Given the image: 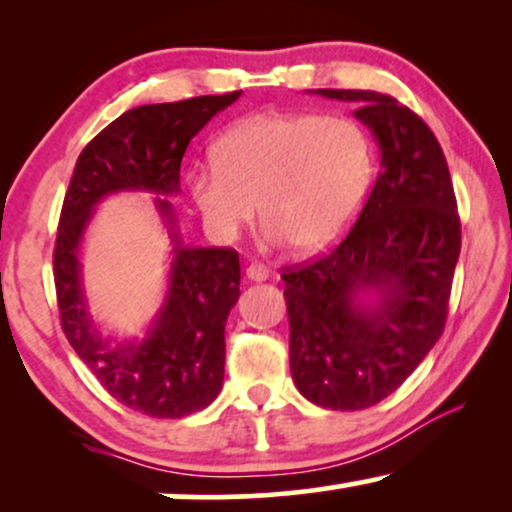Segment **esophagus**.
Segmentation results:
<instances>
[{"instance_id": "obj_1", "label": "esophagus", "mask_w": 512, "mask_h": 512, "mask_svg": "<svg viewBox=\"0 0 512 512\" xmlns=\"http://www.w3.org/2000/svg\"><path fill=\"white\" fill-rule=\"evenodd\" d=\"M270 277V272H268V268H263V265H256V263H251L249 268H247V279L249 282H265V279Z\"/></svg>"}]
</instances>
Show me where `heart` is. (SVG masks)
Returning a JSON list of instances; mask_svg holds the SVG:
<instances>
[{
	"mask_svg": "<svg viewBox=\"0 0 512 512\" xmlns=\"http://www.w3.org/2000/svg\"><path fill=\"white\" fill-rule=\"evenodd\" d=\"M188 172L209 233L233 242L258 212L265 240L319 251L345 233L373 179V144L354 118L265 111L242 118Z\"/></svg>",
	"mask_w": 512,
	"mask_h": 512,
	"instance_id": "1",
	"label": "heart"
}]
</instances>
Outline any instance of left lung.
Here are the masks:
<instances>
[{
    "label": "left lung",
    "instance_id": "obj_1",
    "mask_svg": "<svg viewBox=\"0 0 512 512\" xmlns=\"http://www.w3.org/2000/svg\"><path fill=\"white\" fill-rule=\"evenodd\" d=\"M317 93L359 104L382 172L338 247L282 272L291 375L314 405L363 410L394 394L443 335L461 223L445 153L415 111L375 90ZM368 290L373 306L360 298Z\"/></svg>",
    "mask_w": 512,
    "mask_h": 512
}]
</instances>
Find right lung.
<instances>
[{"label":"right lung","mask_w":512,"mask_h":512,"mask_svg":"<svg viewBox=\"0 0 512 512\" xmlns=\"http://www.w3.org/2000/svg\"><path fill=\"white\" fill-rule=\"evenodd\" d=\"M242 90L184 102L144 104L118 116L76 160L53 251L60 324L69 345L104 389L130 410L179 419L219 396L226 321L240 298V256L228 247H184L170 200L156 198L174 240L165 303L142 342L111 345L95 328L81 286L79 249L95 205L118 191L179 193L186 146Z\"/></svg>","instance_id":"1"}]
</instances>
